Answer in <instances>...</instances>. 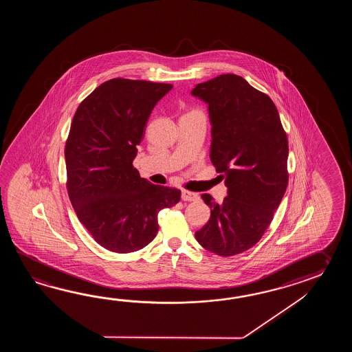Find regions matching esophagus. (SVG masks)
I'll use <instances>...</instances> for the list:
<instances>
[{
    "label": "esophagus",
    "instance_id": "obj_1",
    "mask_svg": "<svg viewBox=\"0 0 352 352\" xmlns=\"http://www.w3.org/2000/svg\"><path fill=\"white\" fill-rule=\"evenodd\" d=\"M181 197H182L184 201H197L199 200V195L195 194V192H190V191H186V190L182 191Z\"/></svg>",
    "mask_w": 352,
    "mask_h": 352
}]
</instances>
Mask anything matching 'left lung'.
<instances>
[{
	"instance_id": "obj_1",
	"label": "left lung",
	"mask_w": 352,
	"mask_h": 352,
	"mask_svg": "<svg viewBox=\"0 0 352 352\" xmlns=\"http://www.w3.org/2000/svg\"><path fill=\"white\" fill-rule=\"evenodd\" d=\"M191 94L208 104L210 160L228 187L221 204L201 195L211 215L195 238L217 255L240 254L261 240L283 199L287 135L273 100L239 75H219Z\"/></svg>"
}]
</instances>
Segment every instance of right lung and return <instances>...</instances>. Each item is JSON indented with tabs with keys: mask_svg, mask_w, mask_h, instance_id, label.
Here are the masks:
<instances>
[{
	"mask_svg": "<svg viewBox=\"0 0 352 352\" xmlns=\"http://www.w3.org/2000/svg\"><path fill=\"white\" fill-rule=\"evenodd\" d=\"M171 84L116 78L78 107L65 144L67 187L76 217L99 245L132 253L158 232L160 210L181 199L177 188L142 179L133 160L146 123Z\"/></svg>",
	"mask_w": 352,
	"mask_h": 352,
	"instance_id": "right-lung-1",
	"label": "right lung"
}]
</instances>
